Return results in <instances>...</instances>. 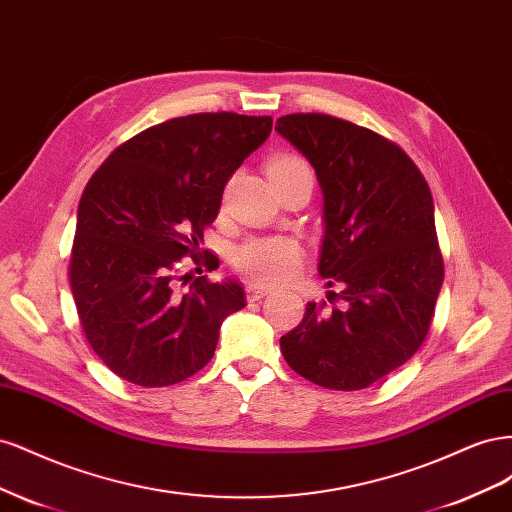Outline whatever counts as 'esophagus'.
<instances>
[{"instance_id":"esophagus-1","label":"esophagus","mask_w":512,"mask_h":512,"mask_svg":"<svg viewBox=\"0 0 512 512\" xmlns=\"http://www.w3.org/2000/svg\"><path fill=\"white\" fill-rule=\"evenodd\" d=\"M267 294H269V288H262V286H256V284H250L245 288L247 301H260V299H265Z\"/></svg>"}]
</instances>
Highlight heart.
Returning <instances> with one entry per match:
<instances>
[{"mask_svg": "<svg viewBox=\"0 0 512 512\" xmlns=\"http://www.w3.org/2000/svg\"><path fill=\"white\" fill-rule=\"evenodd\" d=\"M297 170H309L307 162L297 153H277L267 164L269 177L290 175ZM232 265L256 284L280 286L299 273L303 265V245L294 237L284 235L254 237L237 247L232 254Z\"/></svg>", "mask_w": 512, "mask_h": 512, "instance_id": "obj_1", "label": "heart"}]
</instances>
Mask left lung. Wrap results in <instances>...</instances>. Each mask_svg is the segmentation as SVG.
Segmentation results:
<instances>
[{
	"mask_svg": "<svg viewBox=\"0 0 512 512\" xmlns=\"http://www.w3.org/2000/svg\"><path fill=\"white\" fill-rule=\"evenodd\" d=\"M275 130L316 168L327 224L318 271L337 288L333 309L307 303L282 354L324 389H367L410 361L431 327L444 280L431 190L404 149L352 121L292 113Z\"/></svg>",
	"mask_w": 512,
	"mask_h": 512,
	"instance_id": "8db88e82",
	"label": "left lung"
}]
</instances>
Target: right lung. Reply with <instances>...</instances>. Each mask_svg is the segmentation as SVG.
Segmentation results:
<instances>
[{"mask_svg": "<svg viewBox=\"0 0 512 512\" xmlns=\"http://www.w3.org/2000/svg\"><path fill=\"white\" fill-rule=\"evenodd\" d=\"M271 117L194 113L121 143L85 185L70 254V286L85 339L138 386H170L203 369L228 314L245 307L237 282L183 273L220 267L200 254L232 173L271 134ZM203 273V269H196Z\"/></svg>", "mask_w": 512, "mask_h": 512, "instance_id": "1", "label": "right lung"}]
</instances>
